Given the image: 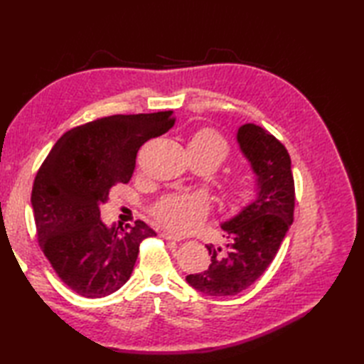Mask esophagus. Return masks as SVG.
Returning a JSON list of instances; mask_svg holds the SVG:
<instances>
[{"instance_id": "esophagus-1", "label": "esophagus", "mask_w": 364, "mask_h": 364, "mask_svg": "<svg viewBox=\"0 0 364 364\" xmlns=\"http://www.w3.org/2000/svg\"><path fill=\"white\" fill-rule=\"evenodd\" d=\"M162 237L164 239H167V241H181V237L180 236H176V235H173V233H170V231H164V233H162Z\"/></svg>"}]
</instances>
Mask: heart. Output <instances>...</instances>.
Masks as SVG:
<instances>
[{"label":"heart","mask_w":364,"mask_h":364,"mask_svg":"<svg viewBox=\"0 0 364 364\" xmlns=\"http://www.w3.org/2000/svg\"><path fill=\"white\" fill-rule=\"evenodd\" d=\"M189 151L194 158L211 161L219 166L228 159L230 145L219 131L203 128L192 136ZM227 196L231 205H244L255 196L253 183L249 178H235L228 183ZM208 214H210V200L197 192L167 196L153 208L154 218L176 233H188L197 228L208 218Z\"/></svg>","instance_id":"obj_1"}]
</instances>
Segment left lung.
Masks as SVG:
<instances>
[{"label":"left lung","mask_w":364,"mask_h":364,"mask_svg":"<svg viewBox=\"0 0 364 364\" xmlns=\"http://www.w3.org/2000/svg\"><path fill=\"white\" fill-rule=\"evenodd\" d=\"M237 142L258 175V198L222 225L227 249L208 244L210 267L186 277L192 288L214 297L236 296L257 282L274 261L294 219L296 189L284 145L253 123L239 128Z\"/></svg>","instance_id":"1"}]
</instances>
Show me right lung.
<instances>
[{
	"label": "right lung",
	"mask_w": 364,
	"mask_h": 364,
	"mask_svg": "<svg viewBox=\"0 0 364 364\" xmlns=\"http://www.w3.org/2000/svg\"><path fill=\"white\" fill-rule=\"evenodd\" d=\"M173 123L172 111L97 119L67 131L42 162L31 194L37 241L73 292L100 299L120 289L133 272L139 245L156 236L142 220L107 228L100 208L111 188L131 180L139 149Z\"/></svg>",
	"instance_id": "1"
}]
</instances>
